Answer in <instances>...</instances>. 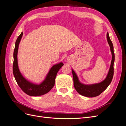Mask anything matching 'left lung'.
<instances>
[{
  "instance_id": "1",
  "label": "left lung",
  "mask_w": 126,
  "mask_h": 126,
  "mask_svg": "<svg viewBox=\"0 0 126 126\" xmlns=\"http://www.w3.org/2000/svg\"><path fill=\"white\" fill-rule=\"evenodd\" d=\"M107 39L110 46V50L112 54V60L109 68L108 73L106 79L98 83L92 85H85L79 81L78 76L73 69H72V73L73 75L74 85L76 91L82 96L87 97H96L105 91L111 83L113 76V63L115 62V54L113 52V46L112 41L110 39L109 33H107Z\"/></svg>"
}]
</instances>
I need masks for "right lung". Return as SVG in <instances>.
<instances>
[{"instance_id":"1","label":"right lung","mask_w":126,"mask_h":126,"mask_svg":"<svg viewBox=\"0 0 126 126\" xmlns=\"http://www.w3.org/2000/svg\"><path fill=\"white\" fill-rule=\"evenodd\" d=\"M23 32H22L18 36L15 43L13 68L14 76L18 86L27 94L30 96H41L48 93L54 86L57 72L63 64V63H60L53 66L49 70L45 79L40 84H35L27 80L21 75L18 65L17 54L18 47Z\"/></svg>"}]
</instances>
